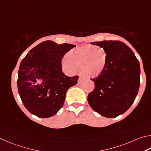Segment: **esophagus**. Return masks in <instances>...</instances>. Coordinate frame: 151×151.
Listing matches in <instances>:
<instances>
[{
	"label": "esophagus",
	"mask_w": 151,
	"mask_h": 151,
	"mask_svg": "<svg viewBox=\"0 0 151 151\" xmlns=\"http://www.w3.org/2000/svg\"><path fill=\"white\" fill-rule=\"evenodd\" d=\"M83 78L81 77V76H80V78H79V79H78V83H81V81H82V80H83Z\"/></svg>",
	"instance_id": "obj_1"
}]
</instances>
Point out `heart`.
Masks as SVG:
<instances>
[{
    "mask_svg": "<svg viewBox=\"0 0 151 151\" xmlns=\"http://www.w3.org/2000/svg\"><path fill=\"white\" fill-rule=\"evenodd\" d=\"M93 46H83L74 49L66 55L63 65L71 72L80 70L86 77H96L104 70L107 63V54L101 48L93 51Z\"/></svg>",
    "mask_w": 151,
    "mask_h": 151,
    "instance_id": "heart-1",
    "label": "heart"
}]
</instances>
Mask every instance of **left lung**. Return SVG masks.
<instances>
[{"label":"left lung","mask_w":151,"mask_h":151,"mask_svg":"<svg viewBox=\"0 0 151 151\" xmlns=\"http://www.w3.org/2000/svg\"><path fill=\"white\" fill-rule=\"evenodd\" d=\"M106 52L104 70L96 78L88 101L95 111L113 118L127 111L133 104L140 86V65L133 52L122 42H93Z\"/></svg>","instance_id":"left-lung-1"}]
</instances>
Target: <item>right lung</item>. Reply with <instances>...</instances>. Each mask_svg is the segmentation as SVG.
Here are the masks:
<instances>
[{
	"label": "right lung",
	"mask_w": 151,
	"mask_h": 151,
	"mask_svg": "<svg viewBox=\"0 0 151 151\" xmlns=\"http://www.w3.org/2000/svg\"><path fill=\"white\" fill-rule=\"evenodd\" d=\"M75 46L44 41L22 60L18 73V91L24 105L32 114L47 118L62 107L66 91L78 83L79 76H66L62 72V60Z\"/></svg>",
	"instance_id": "add662e5"
}]
</instances>
